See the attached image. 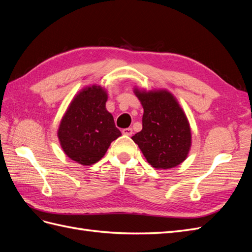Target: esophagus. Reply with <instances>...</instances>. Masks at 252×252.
<instances>
[{"mask_svg":"<svg viewBox=\"0 0 252 252\" xmlns=\"http://www.w3.org/2000/svg\"><path fill=\"white\" fill-rule=\"evenodd\" d=\"M122 132H123V134H125V135H131L133 133L132 128H125L122 130Z\"/></svg>","mask_w":252,"mask_h":252,"instance_id":"esophagus-1","label":"esophagus"}]
</instances>
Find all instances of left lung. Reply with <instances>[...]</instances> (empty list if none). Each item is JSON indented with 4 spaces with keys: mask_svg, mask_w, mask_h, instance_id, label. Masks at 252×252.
I'll return each instance as SVG.
<instances>
[{
    "mask_svg": "<svg viewBox=\"0 0 252 252\" xmlns=\"http://www.w3.org/2000/svg\"><path fill=\"white\" fill-rule=\"evenodd\" d=\"M143 109V128L132 136L147 162L157 169H169L186 159L191 130L184 110L166 89L134 88Z\"/></svg>",
    "mask_w": 252,
    "mask_h": 252,
    "instance_id": "left-lung-1",
    "label": "left lung"
}]
</instances>
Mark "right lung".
<instances>
[{"label": "right lung", "instance_id": "right-lung-1", "mask_svg": "<svg viewBox=\"0 0 252 252\" xmlns=\"http://www.w3.org/2000/svg\"><path fill=\"white\" fill-rule=\"evenodd\" d=\"M108 94L101 86L83 88L68 106L58 129L65 155L83 166L105 156L112 141L122 135L112 114L106 109Z\"/></svg>", "mask_w": 252, "mask_h": 252}]
</instances>
